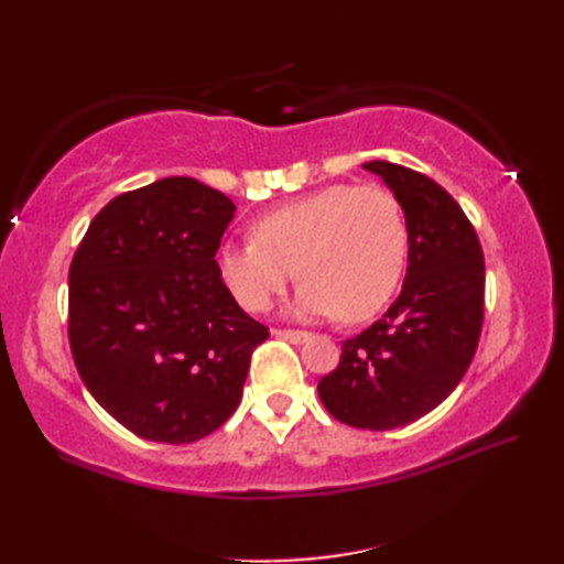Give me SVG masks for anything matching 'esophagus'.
<instances>
[{
    "instance_id": "34e87169",
    "label": "esophagus",
    "mask_w": 564,
    "mask_h": 564,
    "mask_svg": "<svg viewBox=\"0 0 564 564\" xmlns=\"http://www.w3.org/2000/svg\"><path fill=\"white\" fill-rule=\"evenodd\" d=\"M273 337L285 339V341H291V344H303L310 337V334L303 332V329H273Z\"/></svg>"
}]
</instances>
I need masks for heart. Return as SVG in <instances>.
<instances>
[{"label":"heart","instance_id":"b5f03b06","mask_svg":"<svg viewBox=\"0 0 564 564\" xmlns=\"http://www.w3.org/2000/svg\"><path fill=\"white\" fill-rule=\"evenodd\" d=\"M404 259L400 200L378 184H332L261 215L249 242L220 247L218 273L247 313L269 310L297 273V313L364 322L392 297Z\"/></svg>","mask_w":564,"mask_h":564}]
</instances>
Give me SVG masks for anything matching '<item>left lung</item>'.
I'll return each instance as SVG.
<instances>
[{
	"label": "left lung",
	"instance_id": "8db88e82",
	"mask_svg": "<svg viewBox=\"0 0 564 564\" xmlns=\"http://www.w3.org/2000/svg\"><path fill=\"white\" fill-rule=\"evenodd\" d=\"M400 200L410 267L388 313L341 341L339 366L317 382L339 422L388 431L416 422L458 386L485 319V257L473 223L434 178L392 162H366Z\"/></svg>",
	"mask_w": 564,
	"mask_h": 564
}]
</instances>
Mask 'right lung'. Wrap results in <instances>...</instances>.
Here are the masks:
<instances>
[{"label": "right lung", "mask_w": 564, "mask_h": 564, "mask_svg": "<svg viewBox=\"0 0 564 564\" xmlns=\"http://www.w3.org/2000/svg\"><path fill=\"white\" fill-rule=\"evenodd\" d=\"M232 215L220 191L160 178L106 203L72 257V358L94 400L140 438L182 446L213 434L269 339L218 273Z\"/></svg>", "instance_id": "add662e5"}]
</instances>
